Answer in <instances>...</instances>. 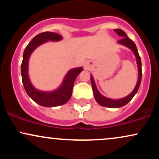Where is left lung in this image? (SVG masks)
I'll return each instance as SVG.
<instances>
[{
  "mask_svg": "<svg viewBox=\"0 0 159 159\" xmlns=\"http://www.w3.org/2000/svg\"><path fill=\"white\" fill-rule=\"evenodd\" d=\"M118 35L122 37V39L118 41V43L122 44L125 46L128 47L134 52V55L136 57L137 60V63H138V81L137 82V84L135 86V88L134 89V90L131 93L129 96H127L126 97L120 98V99H111V98H108L103 96L102 95L98 92L97 88H96V86L95 84V82L93 80V76H90L91 79V84H92V88L93 91V95L95 99L96 100V102L99 104L100 105L104 107H114V108H116V107H123L124 105H125L128 104L131 100L132 99V98L134 97V95L137 93L138 89H139L140 82H141V77H142V69H141V60H140V57L138 54V49H137L136 45L134 44V42L132 41L130 38H129L126 35L125 32L123 30H120V29H115L114 30Z\"/></svg>",
  "mask_w": 159,
  "mask_h": 159,
  "instance_id": "left-lung-1",
  "label": "left lung"
}]
</instances>
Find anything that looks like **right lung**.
Wrapping results in <instances>:
<instances>
[{"label": "right lung", "mask_w": 159, "mask_h": 159, "mask_svg": "<svg viewBox=\"0 0 159 159\" xmlns=\"http://www.w3.org/2000/svg\"><path fill=\"white\" fill-rule=\"evenodd\" d=\"M62 36L56 33L43 32L33 38L30 43L24 51L23 61L21 65L22 83L26 93L35 102L43 107H56L64 105L69 101L72 93L74 82L78 75L83 70L82 67L75 68L69 71L63 80V84L57 90L52 92H43L34 88L28 77V61L31 53L43 43L49 41H59Z\"/></svg>", "instance_id": "right-lung-1"}]
</instances>
